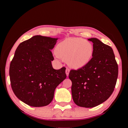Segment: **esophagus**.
I'll return each instance as SVG.
<instances>
[{"instance_id": "obj_1", "label": "esophagus", "mask_w": 128, "mask_h": 128, "mask_svg": "<svg viewBox=\"0 0 128 128\" xmlns=\"http://www.w3.org/2000/svg\"><path fill=\"white\" fill-rule=\"evenodd\" d=\"M69 71H70V69L69 68H66V74L67 76L69 75Z\"/></svg>"}]
</instances>
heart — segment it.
I'll return each mask as SVG.
<instances>
[{"label": "heart", "instance_id": "b5f03b06", "mask_svg": "<svg viewBox=\"0 0 128 128\" xmlns=\"http://www.w3.org/2000/svg\"><path fill=\"white\" fill-rule=\"evenodd\" d=\"M58 57L67 61L68 66L79 69L90 62L94 54L92 44L80 38H67L58 44L55 48Z\"/></svg>", "mask_w": 128, "mask_h": 128}]
</instances>
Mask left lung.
Listing matches in <instances>:
<instances>
[{"instance_id": "left-lung-1", "label": "left lung", "mask_w": 128, "mask_h": 128, "mask_svg": "<svg viewBox=\"0 0 128 128\" xmlns=\"http://www.w3.org/2000/svg\"><path fill=\"white\" fill-rule=\"evenodd\" d=\"M93 43L94 54L90 62L77 70L72 69L69 78L72 82L73 100L77 106L92 108L109 98L115 88L118 65L113 50L96 38Z\"/></svg>"}]
</instances>
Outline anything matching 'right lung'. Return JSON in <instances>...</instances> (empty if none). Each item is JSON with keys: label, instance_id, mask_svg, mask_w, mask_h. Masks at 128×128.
I'll list each match as a JSON object with an SVG mask.
<instances>
[{"label": "right lung", "instance_id": "obj_1", "mask_svg": "<svg viewBox=\"0 0 128 128\" xmlns=\"http://www.w3.org/2000/svg\"><path fill=\"white\" fill-rule=\"evenodd\" d=\"M58 39L35 36L17 47L10 66V85L15 95L32 107L50 103L56 88L66 78V68H52L51 50Z\"/></svg>", "mask_w": 128, "mask_h": 128}]
</instances>
